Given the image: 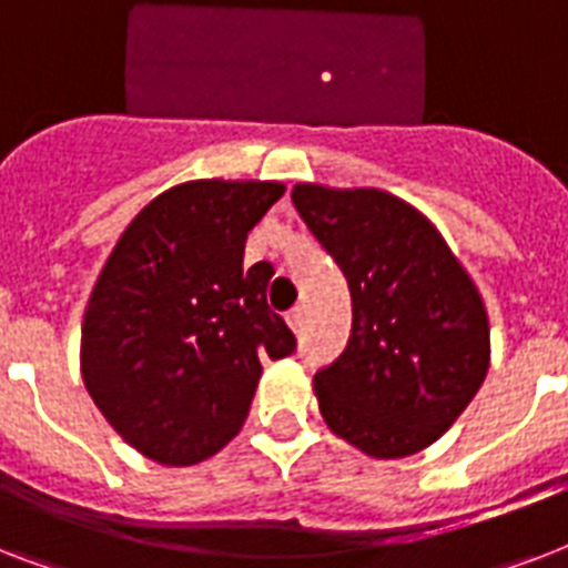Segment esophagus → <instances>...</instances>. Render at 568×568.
<instances>
[{"instance_id":"esophagus-1","label":"esophagus","mask_w":568,"mask_h":568,"mask_svg":"<svg viewBox=\"0 0 568 568\" xmlns=\"http://www.w3.org/2000/svg\"><path fill=\"white\" fill-rule=\"evenodd\" d=\"M285 324H288V327H292L294 333H297V329L303 327V310H301V306H294V310L285 312Z\"/></svg>"}]
</instances>
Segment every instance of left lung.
<instances>
[{"instance_id": "1", "label": "left lung", "mask_w": 568, "mask_h": 568, "mask_svg": "<svg viewBox=\"0 0 568 568\" xmlns=\"http://www.w3.org/2000/svg\"><path fill=\"white\" fill-rule=\"evenodd\" d=\"M292 200L354 303L345 354L315 374L321 415L374 459L418 454L489 372L484 297L442 232L400 196L297 182Z\"/></svg>"}]
</instances>
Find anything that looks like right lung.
Segmentation results:
<instances>
[{"label":"right lung","mask_w":568,"mask_h":568,"mask_svg":"<svg viewBox=\"0 0 568 568\" xmlns=\"http://www.w3.org/2000/svg\"><path fill=\"white\" fill-rule=\"evenodd\" d=\"M283 182L191 180L141 209L105 258L82 321V379L105 422L162 466H194L241 430L262 359L294 351L267 310L271 265L244 241Z\"/></svg>","instance_id":"right-lung-1"}]
</instances>
